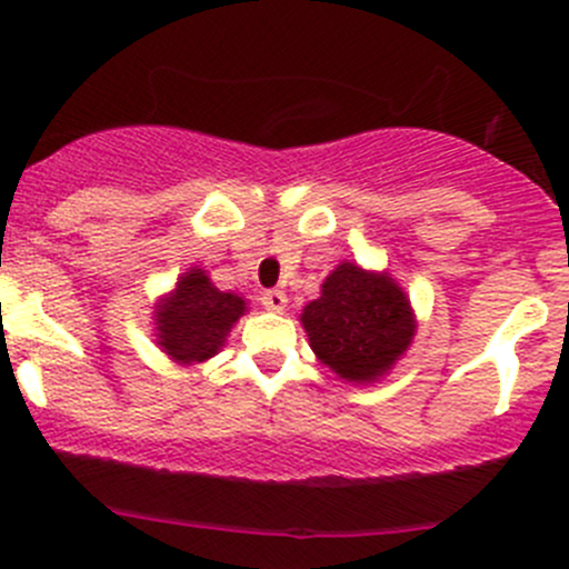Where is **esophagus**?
I'll use <instances>...</instances> for the list:
<instances>
[{
  "label": "esophagus",
  "mask_w": 569,
  "mask_h": 569,
  "mask_svg": "<svg viewBox=\"0 0 569 569\" xmlns=\"http://www.w3.org/2000/svg\"><path fill=\"white\" fill-rule=\"evenodd\" d=\"M286 302H289V300H286V295L280 289H267L261 295V306L267 308V311H278L280 313L286 308Z\"/></svg>",
  "instance_id": "34e87169"
}]
</instances>
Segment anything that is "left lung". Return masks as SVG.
<instances>
[{"mask_svg":"<svg viewBox=\"0 0 569 569\" xmlns=\"http://www.w3.org/2000/svg\"><path fill=\"white\" fill-rule=\"evenodd\" d=\"M311 349L338 377L371 382L405 355L416 336L410 302L388 274L341 263L302 311Z\"/></svg>","mask_w":569,"mask_h":569,"instance_id":"obj_1","label":"left lung"}]
</instances>
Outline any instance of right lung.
<instances>
[{"label":"right lung","instance_id":"add662e5","mask_svg":"<svg viewBox=\"0 0 569 569\" xmlns=\"http://www.w3.org/2000/svg\"><path fill=\"white\" fill-rule=\"evenodd\" d=\"M242 313V297L217 289L203 269H189L178 280L173 297L159 306V343L181 363H200L217 355Z\"/></svg>","mask_w":569,"mask_h":569}]
</instances>
